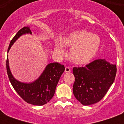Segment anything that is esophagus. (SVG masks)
Wrapping results in <instances>:
<instances>
[{
  "mask_svg": "<svg viewBox=\"0 0 124 124\" xmlns=\"http://www.w3.org/2000/svg\"><path fill=\"white\" fill-rule=\"evenodd\" d=\"M71 72V70L69 67H66L65 68V73H70Z\"/></svg>",
  "mask_w": 124,
  "mask_h": 124,
  "instance_id": "obj_1",
  "label": "esophagus"
}]
</instances>
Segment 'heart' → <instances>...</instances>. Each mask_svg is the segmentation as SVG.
Masks as SVG:
<instances>
[{"instance_id": "1", "label": "heart", "mask_w": 124, "mask_h": 124, "mask_svg": "<svg viewBox=\"0 0 124 124\" xmlns=\"http://www.w3.org/2000/svg\"><path fill=\"white\" fill-rule=\"evenodd\" d=\"M101 40L96 34L85 30L73 31L60 38L54 44V51L58 54L64 53V47H71L70 58L78 65H84L91 61L98 53Z\"/></svg>"}]
</instances>
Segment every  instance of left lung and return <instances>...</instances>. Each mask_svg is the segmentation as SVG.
<instances>
[{"label":"left lung","instance_id":"8db88e82","mask_svg":"<svg viewBox=\"0 0 124 124\" xmlns=\"http://www.w3.org/2000/svg\"><path fill=\"white\" fill-rule=\"evenodd\" d=\"M73 73L74 96L82 105L89 106L102 100L108 92L115 78L116 66L98 59L85 67L74 68Z\"/></svg>","mask_w":124,"mask_h":124}]
</instances>
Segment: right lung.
I'll return each mask as SVG.
<instances>
[{
  "label": "right lung",
  "mask_w": 124,
  "mask_h": 124,
  "mask_svg": "<svg viewBox=\"0 0 124 124\" xmlns=\"http://www.w3.org/2000/svg\"><path fill=\"white\" fill-rule=\"evenodd\" d=\"M26 34L32 35L29 27H24L18 31L11 40L8 53L16 40ZM6 69L9 81L19 96L28 104L43 106L49 102L54 96L56 85L64 73L65 67L58 62L50 63L47 65L37 79L30 83L21 82L15 78L10 71L8 58L6 60Z\"/></svg>",
  "instance_id": "right-lung-1"
}]
</instances>
